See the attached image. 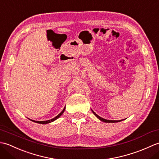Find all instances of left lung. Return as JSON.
I'll return each instance as SVG.
<instances>
[{"instance_id": "1", "label": "left lung", "mask_w": 159, "mask_h": 159, "mask_svg": "<svg viewBox=\"0 0 159 159\" xmlns=\"http://www.w3.org/2000/svg\"><path fill=\"white\" fill-rule=\"evenodd\" d=\"M92 112H93V113L95 115V116L98 118L99 120H100L101 121H104V122H113V123H114V122H118V121H120L121 120H105V119H104V118H102V117H100V116H98V115L95 113V112H93V111H92Z\"/></svg>"}]
</instances>
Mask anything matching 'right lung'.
Wrapping results in <instances>:
<instances>
[{
    "label": "right lung",
    "instance_id": "1",
    "mask_svg": "<svg viewBox=\"0 0 159 159\" xmlns=\"http://www.w3.org/2000/svg\"><path fill=\"white\" fill-rule=\"evenodd\" d=\"M65 109H66V107H64V109H63V111H61V112L58 116H56L55 117H54V118H52V120H47V121H34V120H32L33 121H34V122H37V123H39V124H48V123H50V122H52V121H55V120H57V118H59L61 116V115L63 113V112H64V111H65Z\"/></svg>",
    "mask_w": 159,
    "mask_h": 159
}]
</instances>
